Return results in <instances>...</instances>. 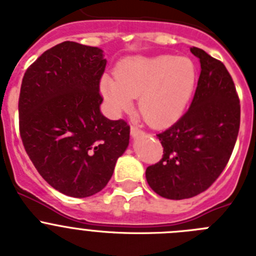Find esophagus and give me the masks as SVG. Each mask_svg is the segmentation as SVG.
I'll list each match as a JSON object with an SVG mask.
<instances>
[{"label":"esophagus","mask_w":256,"mask_h":256,"mask_svg":"<svg viewBox=\"0 0 256 256\" xmlns=\"http://www.w3.org/2000/svg\"><path fill=\"white\" fill-rule=\"evenodd\" d=\"M130 136H132L133 138H138L141 136H144V132L138 128H136V126H130Z\"/></svg>","instance_id":"34e87169"}]
</instances>
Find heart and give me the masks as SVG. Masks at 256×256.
Wrapping results in <instances>:
<instances>
[{"mask_svg": "<svg viewBox=\"0 0 256 256\" xmlns=\"http://www.w3.org/2000/svg\"><path fill=\"white\" fill-rule=\"evenodd\" d=\"M196 69L191 58L172 55L132 56L100 80V91L114 114L130 108L138 97V110L150 126H168L182 116L192 96Z\"/></svg>", "mask_w": 256, "mask_h": 256, "instance_id": "obj_1", "label": "heart"}]
</instances>
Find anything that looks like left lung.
Masks as SVG:
<instances>
[{
  "instance_id": "obj_1",
  "label": "left lung",
  "mask_w": 256,
  "mask_h": 256,
  "mask_svg": "<svg viewBox=\"0 0 256 256\" xmlns=\"http://www.w3.org/2000/svg\"><path fill=\"white\" fill-rule=\"evenodd\" d=\"M191 52L201 65L194 100L177 123L158 134L164 155L146 169L148 186L170 200L194 198L212 186L240 130V100L224 64L198 47Z\"/></svg>"
}]
</instances>
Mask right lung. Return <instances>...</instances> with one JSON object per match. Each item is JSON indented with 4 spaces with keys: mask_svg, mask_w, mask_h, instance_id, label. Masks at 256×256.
Wrapping results in <instances>:
<instances>
[{
    "mask_svg": "<svg viewBox=\"0 0 256 256\" xmlns=\"http://www.w3.org/2000/svg\"><path fill=\"white\" fill-rule=\"evenodd\" d=\"M98 47L62 42L26 69L20 88V136L50 186L72 198L100 192L130 144V126L101 114Z\"/></svg>",
    "mask_w": 256,
    "mask_h": 256,
    "instance_id": "1",
    "label": "right lung"
}]
</instances>
